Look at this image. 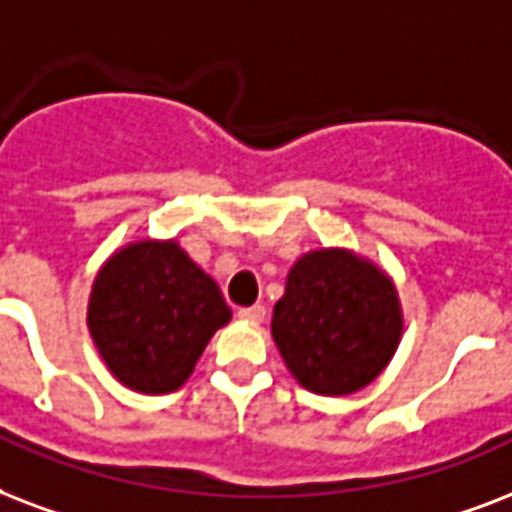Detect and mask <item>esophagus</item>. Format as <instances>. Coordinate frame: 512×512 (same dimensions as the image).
Wrapping results in <instances>:
<instances>
[{
	"label": "esophagus",
	"mask_w": 512,
	"mask_h": 512,
	"mask_svg": "<svg viewBox=\"0 0 512 512\" xmlns=\"http://www.w3.org/2000/svg\"><path fill=\"white\" fill-rule=\"evenodd\" d=\"M237 318L245 320V323H251V326H259L267 318V310L261 307V304H253V307H243V310H237Z\"/></svg>",
	"instance_id": "1"
}]
</instances>
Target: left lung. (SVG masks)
I'll return each mask as SVG.
<instances>
[{"instance_id":"left-lung-1","label":"left lung","mask_w":512,"mask_h":512,"mask_svg":"<svg viewBox=\"0 0 512 512\" xmlns=\"http://www.w3.org/2000/svg\"><path fill=\"white\" fill-rule=\"evenodd\" d=\"M403 336L392 277L350 248L296 259L272 312V339L291 376L315 395H352L382 374Z\"/></svg>"}]
</instances>
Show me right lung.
I'll list each match as a JSON object with an SVG mask.
<instances>
[{"mask_svg":"<svg viewBox=\"0 0 512 512\" xmlns=\"http://www.w3.org/2000/svg\"><path fill=\"white\" fill-rule=\"evenodd\" d=\"M232 320L219 285L178 240H133L95 272L87 331L128 390L176 392L211 336Z\"/></svg>","mask_w":512,"mask_h":512,"instance_id":"1","label":"right lung"}]
</instances>
